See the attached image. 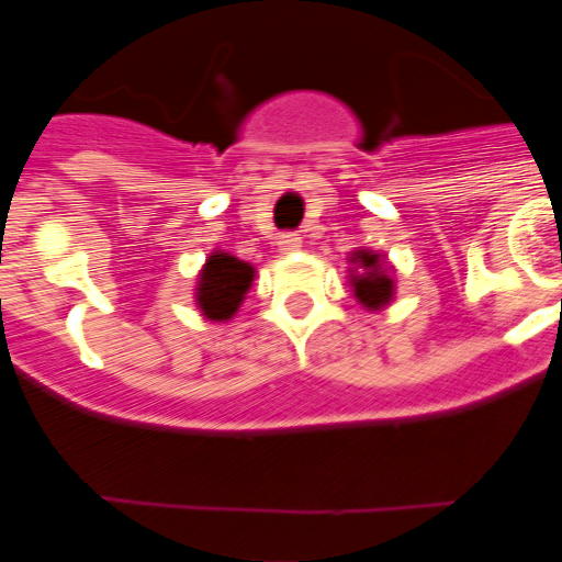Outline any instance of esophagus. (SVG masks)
I'll return each instance as SVG.
<instances>
[{
    "instance_id": "1",
    "label": "esophagus",
    "mask_w": 562,
    "mask_h": 562,
    "mask_svg": "<svg viewBox=\"0 0 562 562\" xmlns=\"http://www.w3.org/2000/svg\"><path fill=\"white\" fill-rule=\"evenodd\" d=\"M300 248L302 241L296 236H281V241H278V250H281V254H296Z\"/></svg>"
}]
</instances>
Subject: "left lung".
I'll return each mask as SVG.
<instances>
[{
    "label": "left lung",
    "instance_id": "left-lung-1",
    "mask_svg": "<svg viewBox=\"0 0 562 562\" xmlns=\"http://www.w3.org/2000/svg\"><path fill=\"white\" fill-rule=\"evenodd\" d=\"M351 262V288L357 302L366 305L369 312H378V308L390 305V300H393V278H390V269L381 260V254H375V250H353Z\"/></svg>",
    "mask_w": 562,
    "mask_h": 562
}]
</instances>
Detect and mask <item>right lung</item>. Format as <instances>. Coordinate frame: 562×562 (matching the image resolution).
<instances>
[{"instance_id":"add662e5","label":"right lung","mask_w":562,"mask_h":562,"mask_svg":"<svg viewBox=\"0 0 562 562\" xmlns=\"http://www.w3.org/2000/svg\"><path fill=\"white\" fill-rule=\"evenodd\" d=\"M254 281V266L238 257H229L224 250H214L205 269L199 272L196 302L199 312L209 321H229L238 312V305Z\"/></svg>"}]
</instances>
